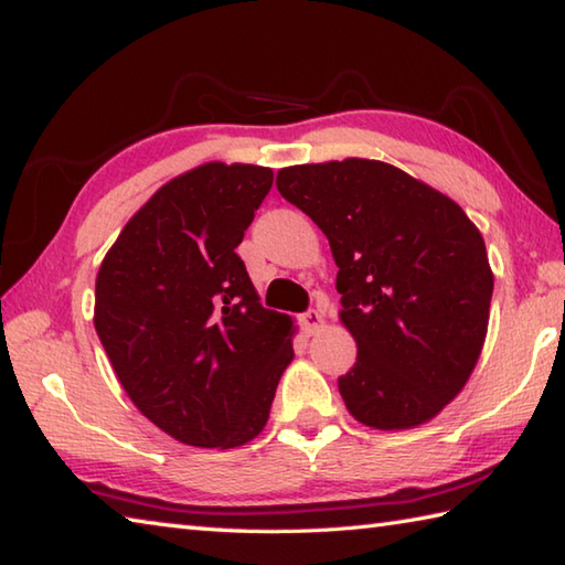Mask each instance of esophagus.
<instances>
[{
    "mask_svg": "<svg viewBox=\"0 0 565 565\" xmlns=\"http://www.w3.org/2000/svg\"><path fill=\"white\" fill-rule=\"evenodd\" d=\"M322 324H324V319H322V312H319V310H307L302 315V327H305L307 334H315Z\"/></svg>",
    "mask_w": 565,
    "mask_h": 565,
    "instance_id": "obj_1",
    "label": "esophagus"
}]
</instances>
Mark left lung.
<instances>
[{"instance_id": "left-lung-1", "label": "left lung", "mask_w": 565, "mask_h": 565, "mask_svg": "<svg viewBox=\"0 0 565 565\" xmlns=\"http://www.w3.org/2000/svg\"><path fill=\"white\" fill-rule=\"evenodd\" d=\"M275 184L339 268V319L359 349L339 376L347 411L376 430L428 423L484 347L494 275L482 233L450 196L379 159L285 167Z\"/></svg>"}]
</instances>
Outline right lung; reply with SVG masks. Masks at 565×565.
<instances>
[{"label": "right lung", "instance_id": "right-lung-1", "mask_svg": "<svg viewBox=\"0 0 565 565\" xmlns=\"http://www.w3.org/2000/svg\"><path fill=\"white\" fill-rule=\"evenodd\" d=\"M273 169L206 162L154 191L95 278V332L145 418L194 448L260 435L292 361V319L265 310L238 243Z\"/></svg>", "mask_w": 565, "mask_h": 565}]
</instances>
